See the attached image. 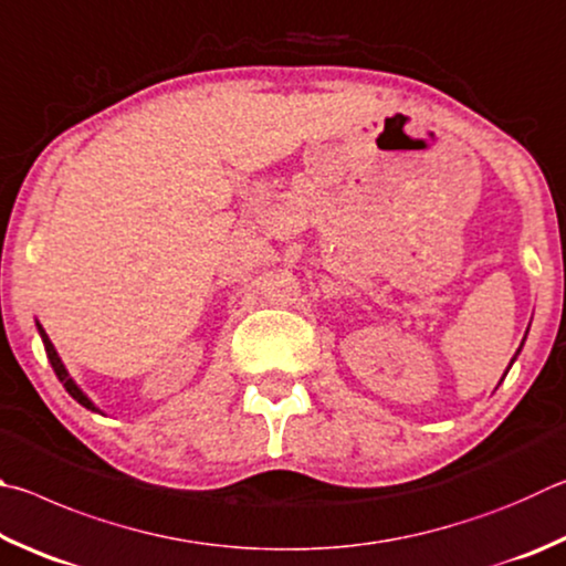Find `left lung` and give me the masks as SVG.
<instances>
[{
    "instance_id": "left-lung-1",
    "label": "left lung",
    "mask_w": 566,
    "mask_h": 566,
    "mask_svg": "<svg viewBox=\"0 0 566 566\" xmlns=\"http://www.w3.org/2000/svg\"><path fill=\"white\" fill-rule=\"evenodd\" d=\"M527 333H530V328H527ZM524 340H527V335H524V338H522V345H524ZM522 345H520V348H517V353H514V358H512V363H514V360H517V355L522 353ZM512 363H510V368H512ZM510 368H507V373H510ZM507 373H504V375H507ZM504 375H502V380H504Z\"/></svg>"
}]
</instances>
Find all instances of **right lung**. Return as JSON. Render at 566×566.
<instances>
[{
    "label": "right lung",
    "instance_id": "1",
    "mask_svg": "<svg viewBox=\"0 0 566 566\" xmlns=\"http://www.w3.org/2000/svg\"><path fill=\"white\" fill-rule=\"evenodd\" d=\"M36 331H39V338H42V343H44V350H46V358H49V363H52V368H54V373H56V378H59V382L64 385L66 388V392L72 395V398L82 405V408H86V410H92V412H98V415H104L102 410L96 408V405L92 402V398H88V395L78 388L76 385V380L72 378V375H69V370H66V365L62 363V358H59V353H56V348H54V343L49 340V335H46V331L42 328V323L36 321Z\"/></svg>",
    "mask_w": 566,
    "mask_h": 566
}]
</instances>
